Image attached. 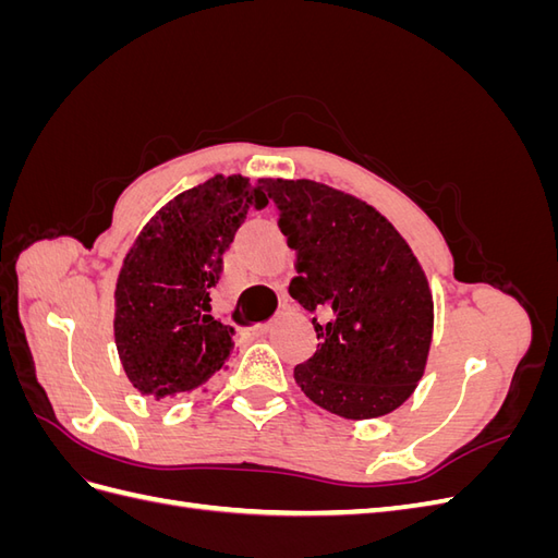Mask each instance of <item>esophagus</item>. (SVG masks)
Wrapping results in <instances>:
<instances>
[{
    "label": "esophagus",
    "mask_w": 558,
    "mask_h": 558,
    "mask_svg": "<svg viewBox=\"0 0 558 558\" xmlns=\"http://www.w3.org/2000/svg\"><path fill=\"white\" fill-rule=\"evenodd\" d=\"M272 330H275V320H269V324H263V326L256 328L258 335H267V332H272Z\"/></svg>",
    "instance_id": "obj_1"
}]
</instances>
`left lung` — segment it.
Masks as SVG:
<instances>
[{
    "label": "left lung",
    "mask_w": 558,
    "mask_h": 558,
    "mask_svg": "<svg viewBox=\"0 0 558 558\" xmlns=\"http://www.w3.org/2000/svg\"><path fill=\"white\" fill-rule=\"evenodd\" d=\"M295 251L289 291L310 312L318 349L295 367L305 396L337 416L398 410L426 373L433 293L424 267L373 205L312 179H269Z\"/></svg>",
    "instance_id": "left-lung-1"
}]
</instances>
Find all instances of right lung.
<instances>
[{"label": "right lung", "mask_w": 558, "mask_h": 558, "mask_svg": "<svg viewBox=\"0 0 558 558\" xmlns=\"http://www.w3.org/2000/svg\"><path fill=\"white\" fill-rule=\"evenodd\" d=\"M216 174L150 216L116 279L113 340L130 384L156 400L207 391L234 356V328L211 316L209 289L265 185Z\"/></svg>", "instance_id": "right-lung-1"}]
</instances>
